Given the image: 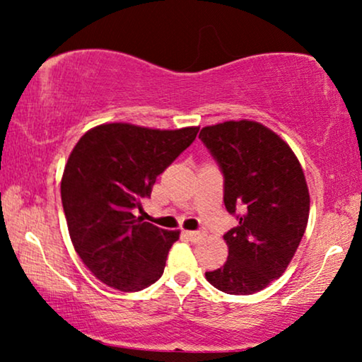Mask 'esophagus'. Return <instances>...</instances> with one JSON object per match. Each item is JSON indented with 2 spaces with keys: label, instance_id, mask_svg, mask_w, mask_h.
I'll use <instances>...</instances> for the list:
<instances>
[{
  "label": "esophagus",
  "instance_id": "34e87169",
  "mask_svg": "<svg viewBox=\"0 0 362 362\" xmlns=\"http://www.w3.org/2000/svg\"><path fill=\"white\" fill-rule=\"evenodd\" d=\"M185 234L189 237V239L192 240V242H199L202 237L206 235V232L204 230H186Z\"/></svg>",
  "mask_w": 362,
  "mask_h": 362
}]
</instances>
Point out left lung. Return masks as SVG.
<instances>
[{
	"mask_svg": "<svg viewBox=\"0 0 362 362\" xmlns=\"http://www.w3.org/2000/svg\"><path fill=\"white\" fill-rule=\"evenodd\" d=\"M224 176V204L239 224L224 234L229 257L206 272L217 290L252 295L286 270L308 224L310 194L291 148L257 122H224L199 133Z\"/></svg>",
	"mask_w": 362,
	"mask_h": 362,
	"instance_id": "1",
	"label": "left lung"
}]
</instances>
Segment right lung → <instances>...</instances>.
I'll list each match as a JSON object with an SVG mask.
<instances>
[{"label":"right lung","mask_w":362,"mask_h":362,"mask_svg":"<svg viewBox=\"0 0 362 362\" xmlns=\"http://www.w3.org/2000/svg\"><path fill=\"white\" fill-rule=\"evenodd\" d=\"M197 132L105 123L74 146L61 182L64 214L74 249L105 285L140 291L163 275L180 230L143 222L135 209Z\"/></svg>","instance_id":"right-lung-1"}]
</instances>
